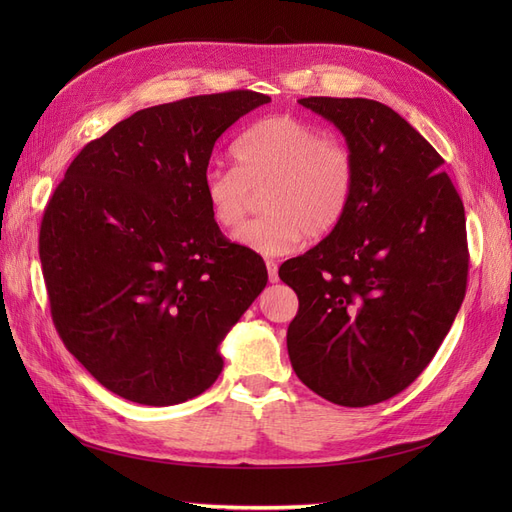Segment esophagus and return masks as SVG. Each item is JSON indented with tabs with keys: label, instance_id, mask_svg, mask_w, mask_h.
<instances>
[{
	"label": "esophagus",
	"instance_id": "34e87169",
	"mask_svg": "<svg viewBox=\"0 0 512 512\" xmlns=\"http://www.w3.org/2000/svg\"><path fill=\"white\" fill-rule=\"evenodd\" d=\"M267 271H269V282L275 284L277 280H280V275H277V265L273 260H267Z\"/></svg>",
	"mask_w": 512,
	"mask_h": 512
}]
</instances>
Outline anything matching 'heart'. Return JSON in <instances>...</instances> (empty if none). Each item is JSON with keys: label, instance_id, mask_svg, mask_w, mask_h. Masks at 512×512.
Listing matches in <instances>:
<instances>
[{"label": "heart", "instance_id": "obj_1", "mask_svg": "<svg viewBox=\"0 0 512 512\" xmlns=\"http://www.w3.org/2000/svg\"><path fill=\"white\" fill-rule=\"evenodd\" d=\"M237 166L211 164L203 190L213 220L237 228L262 192L260 220L243 226L235 239L262 256H282L299 247L303 235L324 237L352 205L356 162L339 138L294 115L256 121L232 145Z\"/></svg>", "mask_w": 512, "mask_h": 512}]
</instances>
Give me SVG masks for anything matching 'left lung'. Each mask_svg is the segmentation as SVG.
<instances>
[{
  "label": "left lung",
  "mask_w": 512,
  "mask_h": 512,
  "mask_svg": "<svg viewBox=\"0 0 512 512\" xmlns=\"http://www.w3.org/2000/svg\"><path fill=\"white\" fill-rule=\"evenodd\" d=\"M356 162L352 205L327 239L280 267L299 297L286 344L294 374L337 406L401 393L438 352L466 297V211L444 160L393 108L303 98Z\"/></svg>",
  "instance_id": "left-lung-1"
}]
</instances>
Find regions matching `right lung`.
<instances>
[{
	"mask_svg": "<svg viewBox=\"0 0 512 512\" xmlns=\"http://www.w3.org/2000/svg\"><path fill=\"white\" fill-rule=\"evenodd\" d=\"M271 102L224 91L143 108L87 143L40 224V262L64 346L108 391L175 406L218 380L220 344L267 286L203 190L218 138Z\"/></svg>",
	"mask_w": 512,
	"mask_h": 512,
	"instance_id": "1",
	"label": "right lung"
}]
</instances>
